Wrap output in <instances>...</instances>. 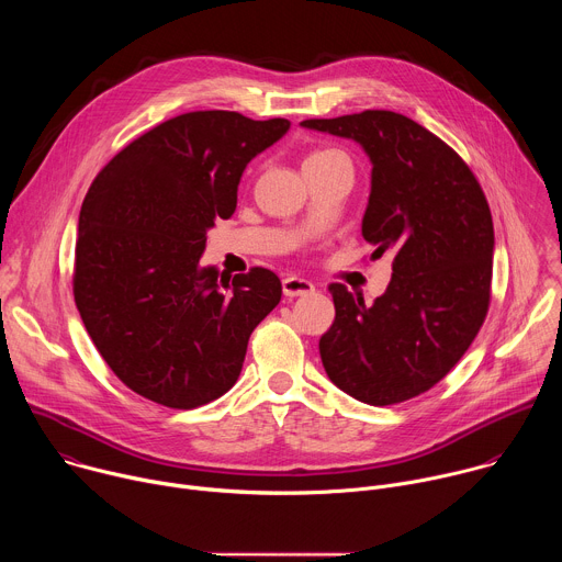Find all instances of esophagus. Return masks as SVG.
Wrapping results in <instances>:
<instances>
[{"instance_id":"esophagus-1","label":"esophagus","mask_w":562,"mask_h":562,"mask_svg":"<svg viewBox=\"0 0 562 562\" xmlns=\"http://www.w3.org/2000/svg\"><path fill=\"white\" fill-rule=\"evenodd\" d=\"M282 291L286 297H297V295H308L315 291V284L306 278H297V276H289L282 280Z\"/></svg>"}]
</instances>
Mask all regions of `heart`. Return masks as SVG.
Masks as SVG:
<instances>
[{
  "label": "heart",
  "instance_id": "b5f03b06",
  "mask_svg": "<svg viewBox=\"0 0 562 562\" xmlns=\"http://www.w3.org/2000/svg\"><path fill=\"white\" fill-rule=\"evenodd\" d=\"M331 155H342L340 150H336V148H319V150H313L306 159H315V157H331ZM345 157V155H342Z\"/></svg>",
  "mask_w": 562,
  "mask_h": 562
}]
</instances>
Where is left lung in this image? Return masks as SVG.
Here are the masks:
<instances>
[{
	"instance_id": "8db88e82",
	"label": "left lung",
	"mask_w": 562,
	"mask_h": 562,
	"mask_svg": "<svg viewBox=\"0 0 562 562\" xmlns=\"http://www.w3.org/2000/svg\"><path fill=\"white\" fill-rule=\"evenodd\" d=\"M302 126L356 139L371 159L362 235L371 258L393 254L386 291L364 304L331 284V329L319 358L331 382L386 407L429 391L464 356L492 297L494 222L464 159L438 135L393 111H362Z\"/></svg>"
}]
</instances>
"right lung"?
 <instances>
[{
	"label": "right lung",
	"instance_id": "add662e5",
	"mask_svg": "<svg viewBox=\"0 0 562 562\" xmlns=\"http://www.w3.org/2000/svg\"><path fill=\"white\" fill-rule=\"evenodd\" d=\"M291 122L235 111L171 117L124 146L93 180L75 243L72 295L111 371L171 409L224 395L254 329L278 306L262 267H200L206 231L228 220L251 159Z\"/></svg>",
	"mask_w": 562,
	"mask_h": 562
}]
</instances>
